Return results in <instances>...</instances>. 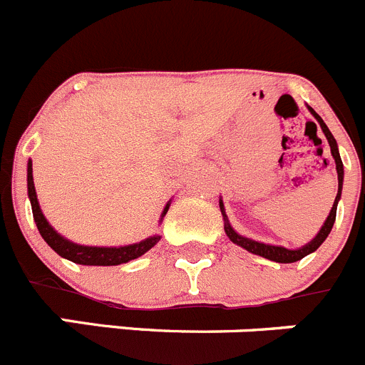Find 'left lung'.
Segmentation results:
<instances>
[{"mask_svg": "<svg viewBox=\"0 0 365 365\" xmlns=\"http://www.w3.org/2000/svg\"><path fill=\"white\" fill-rule=\"evenodd\" d=\"M308 110L312 111L313 117L319 120V124H321L322 131H324L326 138H328L329 142V148H331V155L333 158H335V163H336V175H339V192H336V198H335V203H333L331 207V212H329L328 220H326V223L322 225L321 232L317 234L315 237H313L312 241H309L308 245H304L302 248H297V250H288V248L284 247H274V245H264V243H259V241H252L248 240V237H243L240 236V234L236 232V230L230 227L229 220H227V216H225V210H223V202H220V207H221V214H223L225 217V232H227V236L230 237V241L236 245H240V247H243L245 250L252 252V254L255 255H261V257H267V259L270 261H275V263H295V261L302 259L304 255L312 254V252H315L317 248L321 247L322 243H324V240L328 237V234L331 232L333 229V223H335V217H336V203H339L340 200V192H342V178H344V167H342V160H340V155H339V148H336V140L333 138L331 131L328 129V125L324 124V120H322L319 115L315 113V111L312 110L308 106Z\"/></svg>", "mask_w": 365, "mask_h": 365, "instance_id": "obj_1", "label": "left lung"}]
</instances>
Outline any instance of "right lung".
<instances>
[{
	"label": "right lung",
	"instance_id": "add662e5",
	"mask_svg": "<svg viewBox=\"0 0 365 365\" xmlns=\"http://www.w3.org/2000/svg\"><path fill=\"white\" fill-rule=\"evenodd\" d=\"M26 182H29V198L32 203L34 220H36L37 230L43 236V240L61 255L64 259H70L77 264H90V267H115V264L128 263V261L140 257L142 254L155 247L160 241V236L148 237V240L140 241V243L128 245V247H83V245H75L71 241L64 240L61 234L50 227L46 217L43 216L39 209V202L36 196V187H34V176H32V162H29V171H26ZM169 210V203L163 209L162 217L165 216Z\"/></svg>",
	"mask_w": 365,
	"mask_h": 365
}]
</instances>
